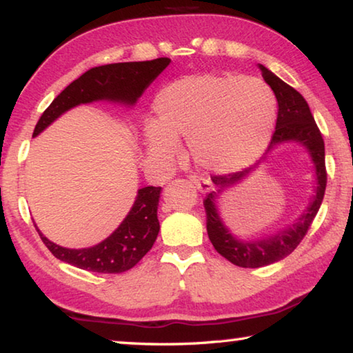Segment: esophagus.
<instances>
[{
	"instance_id": "esophagus-1",
	"label": "esophagus",
	"mask_w": 353,
	"mask_h": 353,
	"mask_svg": "<svg viewBox=\"0 0 353 353\" xmlns=\"http://www.w3.org/2000/svg\"><path fill=\"white\" fill-rule=\"evenodd\" d=\"M190 181L193 182L196 187L202 191V193H207L211 188H213V183H211L210 179H203L201 176H190Z\"/></svg>"
}]
</instances>
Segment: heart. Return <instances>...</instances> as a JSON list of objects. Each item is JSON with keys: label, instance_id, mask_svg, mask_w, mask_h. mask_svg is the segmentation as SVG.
Listing matches in <instances>:
<instances>
[{"label": "heart", "instance_id": "1", "mask_svg": "<svg viewBox=\"0 0 353 353\" xmlns=\"http://www.w3.org/2000/svg\"><path fill=\"white\" fill-rule=\"evenodd\" d=\"M156 121L143 126L148 154L166 160L187 137L191 159L205 170L248 168L270 142L276 99L253 77L185 75L165 85L152 101Z\"/></svg>", "mask_w": 353, "mask_h": 353}]
</instances>
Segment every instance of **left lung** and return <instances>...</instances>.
I'll return each instance as SVG.
<instances>
[{
	"mask_svg": "<svg viewBox=\"0 0 353 353\" xmlns=\"http://www.w3.org/2000/svg\"><path fill=\"white\" fill-rule=\"evenodd\" d=\"M262 70V77L268 86L273 89L278 100V119L276 128L272 136V142L268 150H272L274 145L284 142H299L305 146L307 151L315 165V177L316 187L315 196L312 197V202L303 214L299 216L296 222H293L285 230H279L264 239L243 241L238 239L230 233V230L223 225L219 213H217L216 199L217 194L222 193L228 187H233L234 183L241 182L243 177H247L253 168H245L238 172H230V174L213 176L211 181L217 187L216 191H211L203 201L205 214H207V232L208 238L216 248V252L228 259L232 264L243 267V268H258L265 267L273 262L284 259L296 248L304 236L309 232L313 219L321 207L325 185H327V171H325V154H324V140L321 131L315 123V119L310 112V108L307 105L303 95L296 89L288 86L279 77L270 72L265 66L259 65Z\"/></svg>",
	"mask_w": 353,
	"mask_h": 353,
	"instance_id": "1",
	"label": "left lung"
}]
</instances>
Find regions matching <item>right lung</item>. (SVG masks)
Here are the masks:
<instances>
[{
    "instance_id": "1",
    "label": "right lung",
    "mask_w": 353,
    "mask_h": 353,
    "mask_svg": "<svg viewBox=\"0 0 353 353\" xmlns=\"http://www.w3.org/2000/svg\"><path fill=\"white\" fill-rule=\"evenodd\" d=\"M170 59L162 57L150 61L112 63L86 70L48 106L35 125L34 137L46 130L63 112L77 105L97 100L134 105L145 89L156 80V77L170 65ZM160 191V187L140 188L136 202L120 227L110 238L94 247L80 250L65 248L44 238L38 228L37 232L49 252L57 259L70 265L95 273L126 272L136 265L156 242L160 230L157 219Z\"/></svg>"
}]
</instances>
